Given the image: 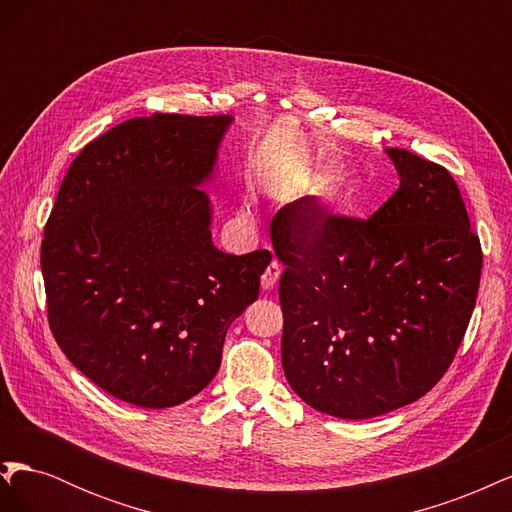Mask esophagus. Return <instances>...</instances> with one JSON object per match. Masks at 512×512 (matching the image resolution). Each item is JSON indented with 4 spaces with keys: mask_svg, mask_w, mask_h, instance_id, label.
Returning <instances> with one entry per match:
<instances>
[{
    "mask_svg": "<svg viewBox=\"0 0 512 512\" xmlns=\"http://www.w3.org/2000/svg\"><path fill=\"white\" fill-rule=\"evenodd\" d=\"M280 275H282V265H280V262H277V260H271V265L267 267V271L262 273V277H260L262 288H265V290H273L275 284H277V280H280Z\"/></svg>",
    "mask_w": 512,
    "mask_h": 512,
    "instance_id": "34e87169",
    "label": "esophagus"
}]
</instances>
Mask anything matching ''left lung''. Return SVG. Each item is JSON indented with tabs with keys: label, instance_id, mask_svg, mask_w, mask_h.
Wrapping results in <instances>:
<instances>
[{
	"label": "left lung",
	"instance_id": "1",
	"mask_svg": "<svg viewBox=\"0 0 512 512\" xmlns=\"http://www.w3.org/2000/svg\"><path fill=\"white\" fill-rule=\"evenodd\" d=\"M399 188L369 220L286 205L271 241L286 269L282 365L307 406L380 416L438 384L466 335L483 269L451 173L386 149Z\"/></svg>",
	"mask_w": 512,
	"mask_h": 512
}]
</instances>
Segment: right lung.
<instances>
[{
	"label": "right lung",
	"mask_w": 512,
	"mask_h": 512,
	"mask_svg": "<svg viewBox=\"0 0 512 512\" xmlns=\"http://www.w3.org/2000/svg\"><path fill=\"white\" fill-rule=\"evenodd\" d=\"M230 115L134 117L91 141L61 181L40 265L55 342L102 391L141 408L215 378L232 320L258 299L267 250L211 241Z\"/></svg>",
	"instance_id": "1"
}]
</instances>
